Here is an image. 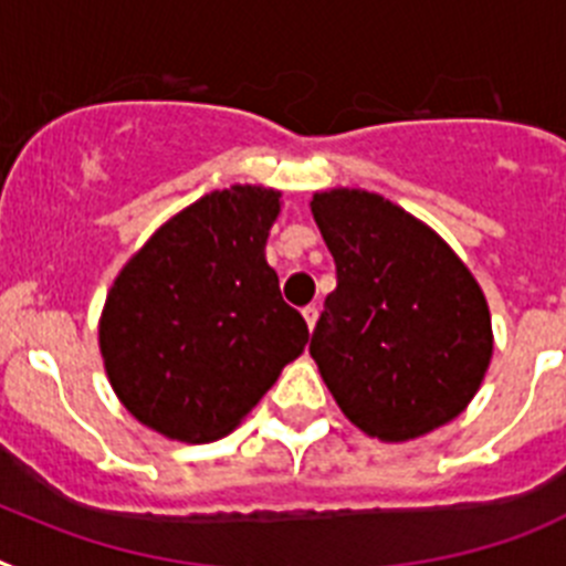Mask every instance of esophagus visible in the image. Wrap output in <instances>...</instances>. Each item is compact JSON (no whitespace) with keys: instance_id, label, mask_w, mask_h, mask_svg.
Listing matches in <instances>:
<instances>
[{"instance_id":"34e87169","label":"esophagus","mask_w":566,"mask_h":566,"mask_svg":"<svg viewBox=\"0 0 566 566\" xmlns=\"http://www.w3.org/2000/svg\"><path fill=\"white\" fill-rule=\"evenodd\" d=\"M302 316H304V322H307V327H316V318H318V307L316 304H307V307H304L302 311Z\"/></svg>"}]
</instances>
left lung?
Masks as SVG:
<instances>
[{
    "label": "left lung",
    "mask_w": 566,
    "mask_h": 566,
    "mask_svg": "<svg viewBox=\"0 0 566 566\" xmlns=\"http://www.w3.org/2000/svg\"><path fill=\"white\" fill-rule=\"evenodd\" d=\"M311 208L336 262L311 356L344 416L381 441L455 419L493 356L488 302L470 270L376 193L331 190Z\"/></svg>",
    "instance_id": "obj_1"
}]
</instances>
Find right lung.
<instances>
[{
	"mask_svg": "<svg viewBox=\"0 0 566 566\" xmlns=\"http://www.w3.org/2000/svg\"><path fill=\"white\" fill-rule=\"evenodd\" d=\"M276 213V190H216L156 230L107 293V378L167 439L228 436L311 338L264 259Z\"/></svg>",
	"mask_w": 566,
	"mask_h": 566,
	"instance_id": "right-lung-1",
	"label": "right lung"
}]
</instances>
